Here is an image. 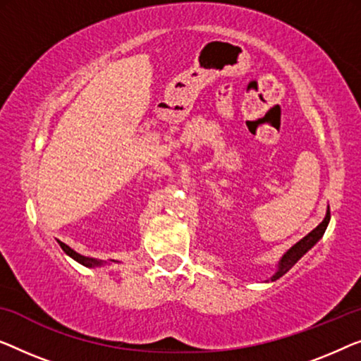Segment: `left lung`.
I'll return each instance as SVG.
<instances>
[{
	"label": "left lung",
	"instance_id": "8db88e82",
	"mask_svg": "<svg viewBox=\"0 0 361 361\" xmlns=\"http://www.w3.org/2000/svg\"><path fill=\"white\" fill-rule=\"evenodd\" d=\"M329 221H331V209L327 211V214H326V217H324V221L316 227V229H314L312 232H309L306 237L301 238V240H299L296 245H293L286 253H284L281 262H280V265H278V271L275 273V275H273L271 281H275V280H278V278H281L284 273H286L289 268H291L294 263H296L299 258H301L304 253L309 250V248H312L314 245H316L319 238H321L324 235V232H326Z\"/></svg>",
	"mask_w": 361,
	"mask_h": 361
}]
</instances>
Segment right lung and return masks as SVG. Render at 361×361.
<instances>
[{"label":"right lung","mask_w":361,"mask_h":361,"mask_svg":"<svg viewBox=\"0 0 361 361\" xmlns=\"http://www.w3.org/2000/svg\"><path fill=\"white\" fill-rule=\"evenodd\" d=\"M60 247H62V250L67 253V255H70L73 258V260H77L78 263H81V265L85 267H98V265H103V262L101 260H94V258H90V257H83L80 255V253H77L75 250H72L68 245H65L63 242H59Z\"/></svg>","instance_id":"add662e5"}]
</instances>
